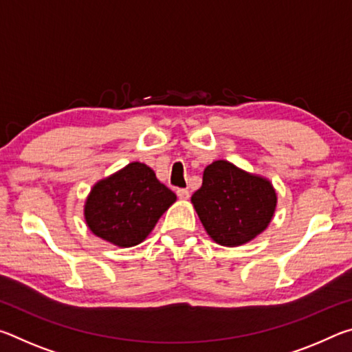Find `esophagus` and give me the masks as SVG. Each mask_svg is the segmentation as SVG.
I'll return each instance as SVG.
<instances>
[{"instance_id": "1", "label": "esophagus", "mask_w": 352, "mask_h": 352, "mask_svg": "<svg viewBox=\"0 0 352 352\" xmlns=\"http://www.w3.org/2000/svg\"><path fill=\"white\" fill-rule=\"evenodd\" d=\"M177 195L180 200H188L189 199V190L188 189H178Z\"/></svg>"}]
</instances>
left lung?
I'll use <instances>...</instances> for the list:
<instances>
[{"label": "left lung", "mask_w": 352, "mask_h": 352, "mask_svg": "<svg viewBox=\"0 0 352 352\" xmlns=\"http://www.w3.org/2000/svg\"><path fill=\"white\" fill-rule=\"evenodd\" d=\"M190 204L214 242L239 247L270 225L278 195L269 178L216 160L206 166L204 183Z\"/></svg>", "instance_id": "obj_1"}]
</instances>
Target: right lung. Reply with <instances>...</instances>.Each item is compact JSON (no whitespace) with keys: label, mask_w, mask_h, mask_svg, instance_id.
Instances as JSON below:
<instances>
[{"label":"right lung","mask_w":352,"mask_h":352,"mask_svg":"<svg viewBox=\"0 0 352 352\" xmlns=\"http://www.w3.org/2000/svg\"><path fill=\"white\" fill-rule=\"evenodd\" d=\"M175 200L177 195L158 182L147 164L133 162L94 183L83 217L94 236L121 248L135 247Z\"/></svg>","instance_id":"right-lung-1"}]
</instances>
